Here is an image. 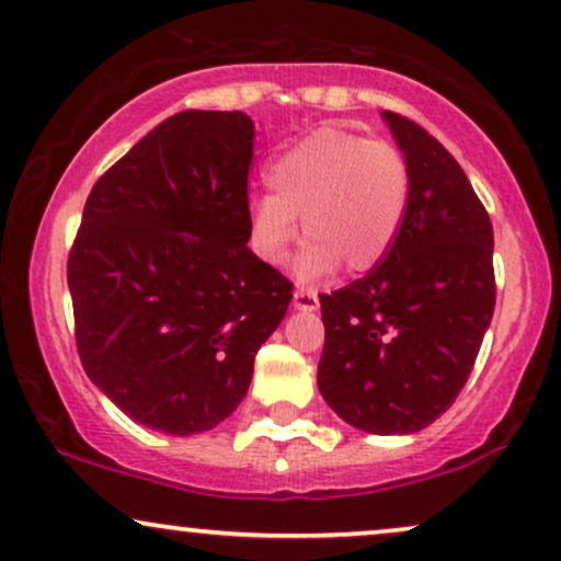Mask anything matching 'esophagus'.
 <instances>
[{
    "label": "esophagus",
    "instance_id": "34e87169",
    "mask_svg": "<svg viewBox=\"0 0 561 561\" xmlns=\"http://www.w3.org/2000/svg\"><path fill=\"white\" fill-rule=\"evenodd\" d=\"M293 302L297 310H318V295L313 289H295Z\"/></svg>",
    "mask_w": 561,
    "mask_h": 561
}]
</instances>
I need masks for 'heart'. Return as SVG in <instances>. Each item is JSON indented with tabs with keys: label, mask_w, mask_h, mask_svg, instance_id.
<instances>
[{
	"label": "heart",
	"mask_w": 561,
	"mask_h": 561,
	"mask_svg": "<svg viewBox=\"0 0 561 561\" xmlns=\"http://www.w3.org/2000/svg\"><path fill=\"white\" fill-rule=\"evenodd\" d=\"M268 188L251 211V243L266 264H279L297 238L302 279H323L339 266L359 276L378 268L399 240L411 198L409 162L386 139L342 126L305 134L268 165Z\"/></svg>",
	"instance_id": "1"
}]
</instances>
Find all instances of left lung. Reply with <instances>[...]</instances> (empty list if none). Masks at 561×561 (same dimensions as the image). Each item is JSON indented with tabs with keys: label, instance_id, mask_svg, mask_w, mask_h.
Segmentation results:
<instances>
[{
	"label": "left lung",
	"instance_id": "obj_1",
	"mask_svg": "<svg viewBox=\"0 0 561 561\" xmlns=\"http://www.w3.org/2000/svg\"><path fill=\"white\" fill-rule=\"evenodd\" d=\"M411 173L409 211L386 261L321 295L318 388L352 427L409 435L469 380L494 313V236L463 168L401 113L382 111Z\"/></svg>",
	"mask_w": 561,
	"mask_h": 561
}]
</instances>
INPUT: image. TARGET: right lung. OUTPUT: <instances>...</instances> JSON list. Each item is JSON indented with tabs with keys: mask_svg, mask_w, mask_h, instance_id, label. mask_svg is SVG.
<instances>
[{
	"mask_svg": "<svg viewBox=\"0 0 561 561\" xmlns=\"http://www.w3.org/2000/svg\"><path fill=\"white\" fill-rule=\"evenodd\" d=\"M253 122L181 111L105 170L67 261L82 367L165 435L230 416L293 282L248 248Z\"/></svg>",
	"mask_w": 561,
	"mask_h": 561,
	"instance_id": "1",
	"label": "right lung"
}]
</instances>
